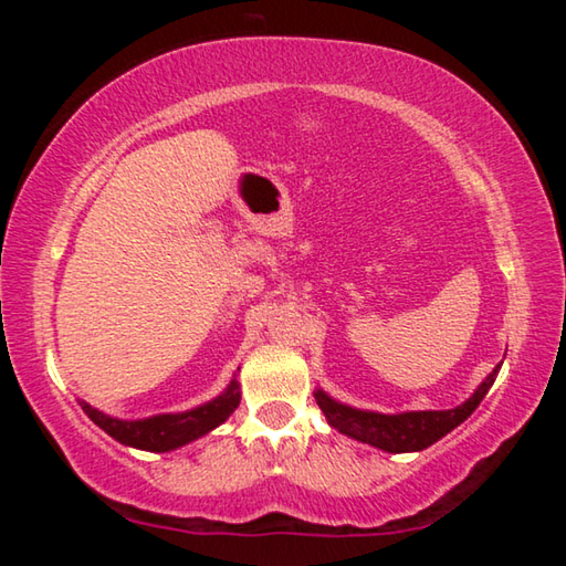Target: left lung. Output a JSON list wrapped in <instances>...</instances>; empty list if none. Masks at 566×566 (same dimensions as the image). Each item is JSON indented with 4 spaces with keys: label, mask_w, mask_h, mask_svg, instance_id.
Segmentation results:
<instances>
[{
    "label": "left lung",
    "mask_w": 566,
    "mask_h": 566,
    "mask_svg": "<svg viewBox=\"0 0 566 566\" xmlns=\"http://www.w3.org/2000/svg\"><path fill=\"white\" fill-rule=\"evenodd\" d=\"M500 367H496L490 377H486L479 389L469 397L464 405L454 409H442V411H405V415H377V411H361L344 407L339 401L329 399L322 389L314 391L317 397V405L324 411L329 424L339 429L342 434H347L357 442L371 444L385 449V452H419V449H427L434 444L444 434L452 432L454 427L462 424V421L472 415L479 407V401L484 399L486 391L494 385V377Z\"/></svg>",
    "instance_id": "1"
}]
</instances>
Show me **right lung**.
<instances>
[{"label": "right lung", "instance_id": "right-lung-1", "mask_svg": "<svg viewBox=\"0 0 566 566\" xmlns=\"http://www.w3.org/2000/svg\"><path fill=\"white\" fill-rule=\"evenodd\" d=\"M239 399H242V395H239L237 379H232L224 395H219L217 399L207 401V405L197 409L181 411V415H157L149 419L124 421L102 415V411L92 409L90 405H84V401L82 409L87 411V417L94 424L102 427L104 432L122 444L147 449V452H169V449H177L191 442V439L212 432L214 427L222 424V421L239 407Z\"/></svg>", "mask_w": 566, "mask_h": 566}]
</instances>
